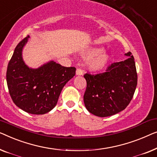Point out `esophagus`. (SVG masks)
Wrapping results in <instances>:
<instances>
[{
  "label": "esophagus",
  "instance_id": "esophagus-1",
  "mask_svg": "<svg viewBox=\"0 0 157 157\" xmlns=\"http://www.w3.org/2000/svg\"><path fill=\"white\" fill-rule=\"evenodd\" d=\"M83 74V70L81 68H78L76 70V75H82Z\"/></svg>",
  "mask_w": 157,
  "mask_h": 157
}]
</instances>
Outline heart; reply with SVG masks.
Returning <instances> with one entry per match:
<instances>
[{"label": "heart", "instance_id": "b5f03b06", "mask_svg": "<svg viewBox=\"0 0 157 157\" xmlns=\"http://www.w3.org/2000/svg\"><path fill=\"white\" fill-rule=\"evenodd\" d=\"M85 58H90V67L93 70H100L105 67L108 61L109 56L107 52L102 51L100 48H90L83 52Z\"/></svg>", "mask_w": 157, "mask_h": 157}]
</instances>
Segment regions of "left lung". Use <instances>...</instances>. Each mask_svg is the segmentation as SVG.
Wrapping results in <instances>:
<instances>
[{
	"label": "left lung",
	"instance_id": "1",
	"mask_svg": "<svg viewBox=\"0 0 157 157\" xmlns=\"http://www.w3.org/2000/svg\"><path fill=\"white\" fill-rule=\"evenodd\" d=\"M129 57L108 66L105 72L84 75L87 87L84 103L90 113L105 117L114 115L127 107L137 85L135 62L131 52Z\"/></svg>",
	"mask_w": 157,
	"mask_h": 157
}]
</instances>
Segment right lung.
Masks as SVG:
<instances>
[{
    "mask_svg": "<svg viewBox=\"0 0 157 157\" xmlns=\"http://www.w3.org/2000/svg\"><path fill=\"white\" fill-rule=\"evenodd\" d=\"M30 36L17 44L8 65L6 80L15 105L33 114H43L56 107L65 84L75 75V67H64L53 61L37 69L29 68L22 58V49Z\"/></svg>",
    "mask_w": 157,
    "mask_h": 157,
    "instance_id": "right-lung-1",
    "label": "right lung"
}]
</instances>
